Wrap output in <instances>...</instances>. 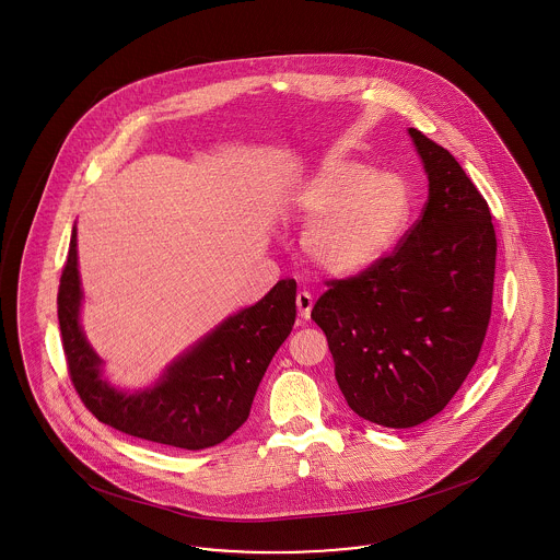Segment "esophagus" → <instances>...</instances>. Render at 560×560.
Returning <instances> with one entry per match:
<instances>
[{"label": "esophagus", "instance_id": "obj_1", "mask_svg": "<svg viewBox=\"0 0 560 560\" xmlns=\"http://www.w3.org/2000/svg\"><path fill=\"white\" fill-rule=\"evenodd\" d=\"M298 317L302 322H306L311 317V308H313V296L308 292H298L296 296Z\"/></svg>", "mask_w": 560, "mask_h": 560}]
</instances>
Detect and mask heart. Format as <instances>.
<instances>
[{
  "instance_id": "1",
  "label": "heart",
  "mask_w": 560,
  "mask_h": 560,
  "mask_svg": "<svg viewBox=\"0 0 560 560\" xmlns=\"http://www.w3.org/2000/svg\"><path fill=\"white\" fill-rule=\"evenodd\" d=\"M298 220L311 224L302 249L331 277H353L383 260L412 211L408 182L351 161L322 166L292 197Z\"/></svg>"
}]
</instances>
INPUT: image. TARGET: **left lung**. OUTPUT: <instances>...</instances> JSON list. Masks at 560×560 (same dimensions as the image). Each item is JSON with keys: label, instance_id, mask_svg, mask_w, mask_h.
Returning a JSON list of instances; mask_svg holds the SVG:
<instances>
[{"label": "left lung", "instance_id": "8db88e82", "mask_svg": "<svg viewBox=\"0 0 560 560\" xmlns=\"http://www.w3.org/2000/svg\"><path fill=\"white\" fill-rule=\"evenodd\" d=\"M429 198L394 252L326 281L311 319L324 329L353 412L415 428L444 410L480 355L493 306L491 209L455 156L410 129Z\"/></svg>", "mask_w": 560, "mask_h": 560}]
</instances>
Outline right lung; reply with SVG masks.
Listing matches in <instances>:
<instances>
[{
  "label": "right lung",
  "instance_id": "1",
  "mask_svg": "<svg viewBox=\"0 0 560 560\" xmlns=\"http://www.w3.org/2000/svg\"><path fill=\"white\" fill-rule=\"evenodd\" d=\"M80 300L73 231L57 306L75 394L101 423L184 451L215 446L247 421L264 372L296 322V281L283 279L173 363L154 389L129 395L101 381V360L78 324Z\"/></svg>",
  "mask_w": 560,
  "mask_h": 560
}]
</instances>
